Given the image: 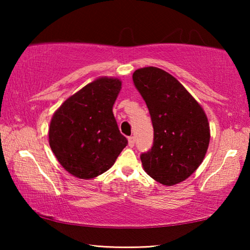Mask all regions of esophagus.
<instances>
[{"label":"esophagus","instance_id":"obj_1","mask_svg":"<svg viewBox=\"0 0 250 250\" xmlns=\"http://www.w3.org/2000/svg\"><path fill=\"white\" fill-rule=\"evenodd\" d=\"M134 137H129L128 138V143H129V146L130 147H133L134 146Z\"/></svg>","mask_w":250,"mask_h":250}]
</instances>
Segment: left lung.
<instances>
[{
	"label": "left lung",
	"instance_id": "obj_1",
	"mask_svg": "<svg viewBox=\"0 0 250 250\" xmlns=\"http://www.w3.org/2000/svg\"><path fill=\"white\" fill-rule=\"evenodd\" d=\"M134 86L149 109L153 146L141 154L147 175L172 186L191 176L208 149L210 130L202 105L179 80L156 67L133 73Z\"/></svg>",
	"mask_w": 250,
	"mask_h": 250
}]
</instances>
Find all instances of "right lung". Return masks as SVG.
I'll return each mask as SVG.
<instances>
[{
    "mask_svg": "<svg viewBox=\"0 0 250 250\" xmlns=\"http://www.w3.org/2000/svg\"><path fill=\"white\" fill-rule=\"evenodd\" d=\"M122 82L99 77L67 98L50 120L48 142L65 170L90 180L108 171L128 140L112 112Z\"/></svg>",
    "mask_w": 250,
    "mask_h": 250,
    "instance_id": "obj_1",
    "label": "right lung"
}]
</instances>
